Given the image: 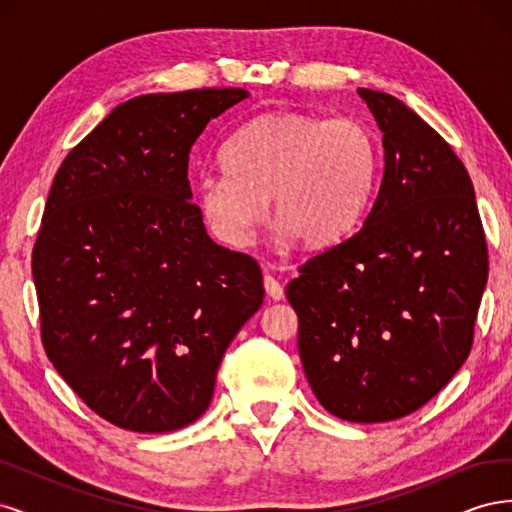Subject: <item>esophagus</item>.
Masks as SVG:
<instances>
[{"mask_svg":"<svg viewBox=\"0 0 512 512\" xmlns=\"http://www.w3.org/2000/svg\"><path fill=\"white\" fill-rule=\"evenodd\" d=\"M265 290L273 301L284 299V286L277 282V277H273V275H265Z\"/></svg>","mask_w":512,"mask_h":512,"instance_id":"34e87169","label":"esophagus"}]
</instances>
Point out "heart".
<instances>
[{
    "instance_id": "1",
    "label": "heart",
    "mask_w": 512,
    "mask_h": 512,
    "mask_svg": "<svg viewBox=\"0 0 512 512\" xmlns=\"http://www.w3.org/2000/svg\"><path fill=\"white\" fill-rule=\"evenodd\" d=\"M226 168L196 177V200L213 235L252 239L271 196L273 218L307 247L344 239L374 192L378 143L361 121L309 113H267L224 147Z\"/></svg>"
}]
</instances>
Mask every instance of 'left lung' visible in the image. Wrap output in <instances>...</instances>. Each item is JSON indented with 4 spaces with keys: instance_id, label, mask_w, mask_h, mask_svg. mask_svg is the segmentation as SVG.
I'll return each mask as SVG.
<instances>
[{
    "instance_id": "left-lung-1",
    "label": "left lung",
    "mask_w": 512,
    "mask_h": 512,
    "mask_svg": "<svg viewBox=\"0 0 512 512\" xmlns=\"http://www.w3.org/2000/svg\"><path fill=\"white\" fill-rule=\"evenodd\" d=\"M359 96L382 132L378 196L352 237L305 262L286 297L324 410L386 423L425 406L468 359L489 258L451 145L401 100Z\"/></svg>"
}]
</instances>
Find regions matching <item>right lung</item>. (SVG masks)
Segmentation results:
<instances>
[{"label":"right lung","instance_id":"obj_1","mask_svg":"<svg viewBox=\"0 0 512 512\" xmlns=\"http://www.w3.org/2000/svg\"><path fill=\"white\" fill-rule=\"evenodd\" d=\"M247 91L192 89L113 108L61 162L32 256L46 356L104 421L194 423L226 348L265 299L258 262L215 243L190 151Z\"/></svg>","mask_w":512,"mask_h":512}]
</instances>
